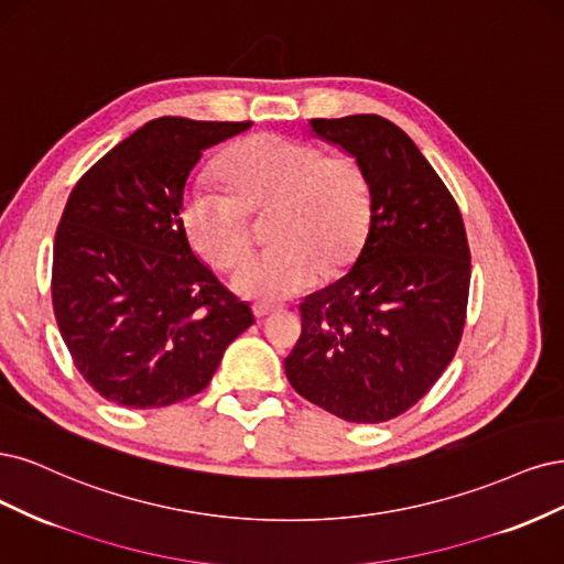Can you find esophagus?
<instances>
[{"label": "esophagus", "instance_id": "esophagus-1", "mask_svg": "<svg viewBox=\"0 0 564 564\" xmlns=\"http://www.w3.org/2000/svg\"><path fill=\"white\" fill-rule=\"evenodd\" d=\"M274 312H276V306H274V304H262V302L252 304V314H256V318H258V321H264L267 316H271Z\"/></svg>", "mask_w": 564, "mask_h": 564}]
</instances>
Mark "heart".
<instances>
[{
    "mask_svg": "<svg viewBox=\"0 0 564 564\" xmlns=\"http://www.w3.org/2000/svg\"><path fill=\"white\" fill-rule=\"evenodd\" d=\"M227 192L189 189L180 225L208 267L229 271L250 248L248 215L271 208L267 239L274 243L234 274L236 293L276 302L351 269L366 246L372 217L370 180L358 161L325 156L314 142L256 133L217 161Z\"/></svg>",
    "mask_w": 564,
    "mask_h": 564,
    "instance_id": "obj_1",
    "label": "heart"
}]
</instances>
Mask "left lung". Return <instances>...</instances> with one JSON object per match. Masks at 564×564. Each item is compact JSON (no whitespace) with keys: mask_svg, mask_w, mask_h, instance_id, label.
Returning <instances> with one entry per match:
<instances>
[{"mask_svg":"<svg viewBox=\"0 0 564 564\" xmlns=\"http://www.w3.org/2000/svg\"><path fill=\"white\" fill-rule=\"evenodd\" d=\"M372 189L368 241L347 276L300 304L285 358L293 389L344 422L381 424L416 405L464 335L470 250L457 202L410 135L377 115L314 119Z\"/></svg>","mask_w":564,"mask_h":564,"instance_id":"8db88e82","label":"left lung"}]
</instances>
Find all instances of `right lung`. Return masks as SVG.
Segmentation results:
<instances>
[{
  "label": "right lung",
  "mask_w": 564,
  "mask_h": 564,
  "mask_svg": "<svg viewBox=\"0 0 564 564\" xmlns=\"http://www.w3.org/2000/svg\"><path fill=\"white\" fill-rule=\"evenodd\" d=\"M248 126L154 119L72 189L53 241V314L75 368L107 401L133 410L187 401L256 323L180 225L196 161Z\"/></svg>",
  "instance_id": "obj_1"
}]
</instances>
